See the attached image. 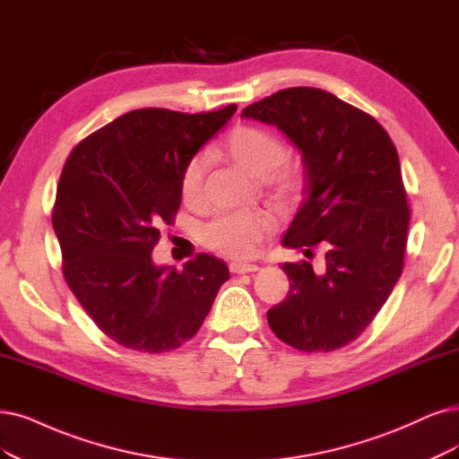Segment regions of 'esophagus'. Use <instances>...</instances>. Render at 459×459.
Returning a JSON list of instances; mask_svg holds the SVG:
<instances>
[{"instance_id":"obj_1","label":"esophagus","mask_w":459,"mask_h":459,"mask_svg":"<svg viewBox=\"0 0 459 459\" xmlns=\"http://www.w3.org/2000/svg\"><path fill=\"white\" fill-rule=\"evenodd\" d=\"M259 266L257 264H249V263H230V273L232 274H249V273H257Z\"/></svg>"}]
</instances>
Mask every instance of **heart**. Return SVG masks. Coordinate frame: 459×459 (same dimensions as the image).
I'll return each mask as SVG.
<instances>
[{"instance_id": "heart-1", "label": "heart", "mask_w": 459, "mask_h": 459, "mask_svg": "<svg viewBox=\"0 0 459 459\" xmlns=\"http://www.w3.org/2000/svg\"><path fill=\"white\" fill-rule=\"evenodd\" d=\"M223 155L247 174L268 179L281 196H291L300 185L295 168L281 166L285 145L273 132L257 126L234 128L225 140ZM206 164L193 159L181 176V195L186 204H198L204 195ZM274 219L264 212H223L200 229V238L210 249L229 257H251L261 247L264 234L273 230Z\"/></svg>"}]
</instances>
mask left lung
<instances>
[{
    "mask_svg": "<svg viewBox=\"0 0 459 459\" xmlns=\"http://www.w3.org/2000/svg\"><path fill=\"white\" fill-rule=\"evenodd\" d=\"M242 117L276 126L300 151L307 198L281 246L327 247L324 273L307 261L281 264L291 285L268 325L300 351L342 348L403 273L411 212L397 149L377 118L321 89L278 91Z\"/></svg>",
    "mask_w": 459,
    "mask_h": 459,
    "instance_id": "left-lung-1",
    "label": "left lung"
}]
</instances>
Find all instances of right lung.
Returning <instances> with one entry per match:
<instances>
[{
  "label": "right lung",
  "instance_id": "obj_1",
  "mask_svg": "<svg viewBox=\"0 0 459 459\" xmlns=\"http://www.w3.org/2000/svg\"><path fill=\"white\" fill-rule=\"evenodd\" d=\"M236 109H135L84 138L65 160L53 212L64 278L117 344L143 353L179 348L229 280L227 264L208 253L178 273L155 264L151 251L159 227L179 210L183 169Z\"/></svg>",
  "mask_w": 459,
  "mask_h": 459
}]
</instances>
